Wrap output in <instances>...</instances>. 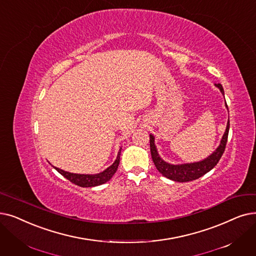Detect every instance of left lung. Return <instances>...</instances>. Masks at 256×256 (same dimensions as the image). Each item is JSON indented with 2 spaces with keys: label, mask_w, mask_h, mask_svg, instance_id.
<instances>
[{
  "label": "left lung",
  "mask_w": 256,
  "mask_h": 256,
  "mask_svg": "<svg viewBox=\"0 0 256 256\" xmlns=\"http://www.w3.org/2000/svg\"><path fill=\"white\" fill-rule=\"evenodd\" d=\"M216 86L220 88L222 94L224 95V88L222 86V84H218ZM226 108H228L227 104H226ZM229 126H230V122L228 120L227 128L223 135V138L220 140V144L212 154L208 156L206 159L198 162H194V163H186V164H178V165L170 164L160 158L157 148L154 146V138L152 135H150V154H152V159L154 161V164L156 165V168H157L159 172L170 180H172L176 182H190L192 180H196L200 176H204L205 174H207L208 172L212 170L220 161L222 156H223L226 148L227 139H228Z\"/></svg>",
  "instance_id": "1"
}]
</instances>
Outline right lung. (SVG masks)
I'll use <instances>...</instances> for the list:
<instances>
[{
    "mask_svg": "<svg viewBox=\"0 0 256 256\" xmlns=\"http://www.w3.org/2000/svg\"><path fill=\"white\" fill-rule=\"evenodd\" d=\"M120 152H121V148L118 152L117 158L115 160V162L108 166V168L104 170L102 172H99L96 174H73V172H64L62 170H60L58 168H53L56 170L60 174H62L66 179H68L70 182L74 183L75 185H78L80 187H94V186H98L104 184L106 182L110 181V178L114 176V174L116 172L118 165L120 162Z\"/></svg>",
    "mask_w": 256,
    "mask_h": 256,
    "instance_id": "add662e5",
    "label": "right lung"
}]
</instances>
